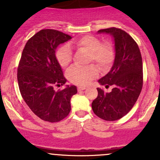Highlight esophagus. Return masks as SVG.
Here are the masks:
<instances>
[{"mask_svg":"<svg viewBox=\"0 0 160 160\" xmlns=\"http://www.w3.org/2000/svg\"><path fill=\"white\" fill-rule=\"evenodd\" d=\"M85 89H86V87H83V86H79L78 88H77L78 91H81V90H83Z\"/></svg>","mask_w":160,"mask_h":160,"instance_id":"1","label":"esophagus"}]
</instances>
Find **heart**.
<instances>
[{"instance_id":"obj_1","label":"heart","mask_w":160,"mask_h":160,"mask_svg":"<svg viewBox=\"0 0 160 160\" xmlns=\"http://www.w3.org/2000/svg\"><path fill=\"white\" fill-rule=\"evenodd\" d=\"M70 46H76L77 49L88 52L89 62L93 61L102 70L108 68L111 65L115 56L114 48L111 43L102 42L98 37L86 35L77 41L72 42L70 45H62L57 49L56 57L62 67H67L72 61V52ZM67 76L68 80L72 83L84 86L98 77V70L93 65L87 67L72 66L67 71Z\"/></svg>"}]
</instances>
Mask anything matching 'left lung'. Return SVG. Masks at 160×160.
<instances>
[{
    "instance_id": "1",
    "label": "left lung",
    "mask_w": 160,
    "mask_h": 160,
    "mask_svg": "<svg viewBox=\"0 0 160 160\" xmlns=\"http://www.w3.org/2000/svg\"><path fill=\"white\" fill-rule=\"evenodd\" d=\"M98 32L110 34L114 38V64L111 70L98 80L106 88H114L109 93L98 88V95L92 102V109L101 119L116 121L129 112L141 93L142 59L137 43L125 31L112 27Z\"/></svg>"
}]
</instances>
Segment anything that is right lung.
<instances>
[{"mask_svg":"<svg viewBox=\"0 0 160 160\" xmlns=\"http://www.w3.org/2000/svg\"><path fill=\"white\" fill-rule=\"evenodd\" d=\"M71 38L59 31L42 29L28 40L22 51L18 67L19 90L32 112L46 122L65 118L71 110V98L77 93L73 85L57 91L54 89L67 82L56 59V49Z\"/></svg>","mask_w":160,"mask_h":160,"instance_id":"right-lung-1","label":"right lung"}]
</instances>
